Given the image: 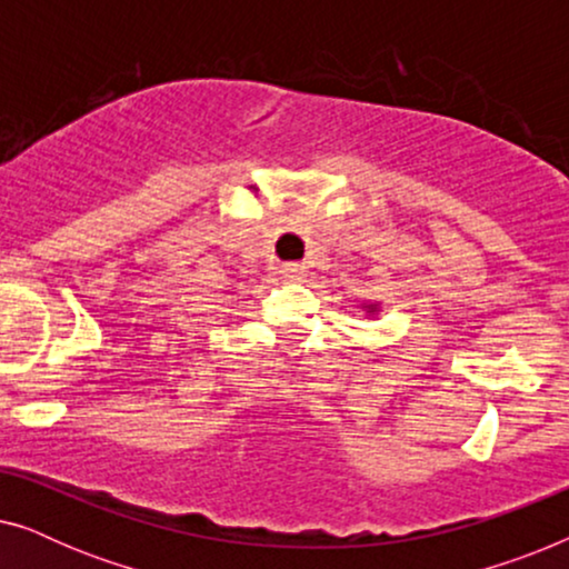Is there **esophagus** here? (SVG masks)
Instances as JSON below:
<instances>
[{
  "label": "esophagus",
  "mask_w": 569,
  "mask_h": 569,
  "mask_svg": "<svg viewBox=\"0 0 569 569\" xmlns=\"http://www.w3.org/2000/svg\"><path fill=\"white\" fill-rule=\"evenodd\" d=\"M282 274H284L287 279H300L302 274H306V267H302V263H284Z\"/></svg>",
  "instance_id": "1"
}]
</instances>
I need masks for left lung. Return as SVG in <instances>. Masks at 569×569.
Masks as SVG:
<instances>
[{
    "label": "left lung",
    "mask_w": 569,
    "mask_h": 569,
    "mask_svg": "<svg viewBox=\"0 0 569 569\" xmlns=\"http://www.w3.org/2000/svg\"><path fill=\"white\" fill-rule=\"evenodd\" d=\"M365 308H368V313H372V310H378L376 306H365Z\"/></svg>",
    "instance_id": "left-lung-1"
}]
</instances>
